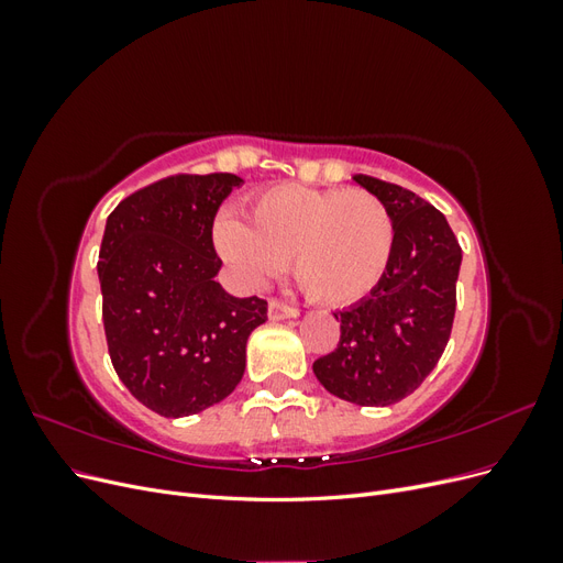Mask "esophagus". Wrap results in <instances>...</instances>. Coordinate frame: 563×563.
<instances>
[{
    "label": "esophagus",
    "mask_w": 563,
    "mask_h": 563,
    "mask_svg": "<svg viewBox=\"0 0 563 563\" xmlns=\"http://www.w3.org/2000/svg\"><path fill=\"white\" fill-rule=\"evenodd\" d=\"M300 312L298 308H291V305L279 302V300H269L267 305V317L272 321H279V319H296Z\"/></svg>",
    "instance_id": "1"
}]
</instances>
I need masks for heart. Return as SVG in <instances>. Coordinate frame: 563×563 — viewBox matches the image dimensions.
I'll use <instances>...</instances> for the list:
<instances>
[{"mask_svg": "<svg viewBox=\"0 0 563 563\" xmlns=\"http://www.w3.org/2000/svg\"><path fill=\"white\" fill-rule=\"evenodd\" d=\"M249 225L223 216L213 244L246 288L294 275L310 298L352 305L376 288L395 255V223L366 190H312L296 183L269 187L249 201Z\"/></svg>", "mask_w": 563, "mask_h": 563, "instance_id": "obj_1", "label": "heart"}]
</instances>
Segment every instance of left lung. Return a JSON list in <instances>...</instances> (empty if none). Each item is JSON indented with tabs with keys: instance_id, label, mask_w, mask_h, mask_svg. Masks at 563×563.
<instances>
[{
	"instance_id": "obj_1",
	"label": "left lung",
	"mask_w": 563,
	"mask_h": 563,
	"mask_svg": "<svg viewBox=\"0 0 563 563\" xmlns=\"http://www.w3.org/2000/svg\"><path fill=\"white\" fill-rule=\"evenodd\" d=\"M395 223V255L383 282L335 312L338 347L312 364L333 397L356 406H389L430 376L449 343L463 251L444 213L399 185L354 176Z\"/></svg>"
}]
</instances>
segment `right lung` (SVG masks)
<instances>
[{"mask_svg":"<svg viewBox=\"0 0 563 563\" xmlns=\"http://www.w3.org/2000/svg\"><path fill=\"white\" fill-rule=\"evenodd\" d=\"M232 174L174 176L133 192L108 216L98 255L103 323L119 380L164 418L201 413L230 397L246 368V340L267 302L216 282L211 230Z\"/></svg>","mask_w":563,"mask_h":563,"instance_id":"add662e5","label":"right lung"}]
</instances>
